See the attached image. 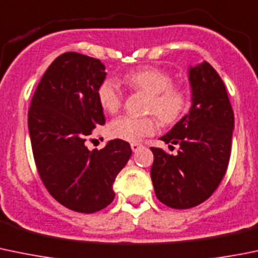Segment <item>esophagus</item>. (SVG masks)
<instances>
[{"instance_id":"34e87169","label":"esophagus","mask_w":258,"mask_h":258,"mask_svg":"<svg viewBox=\"0 0 258 258\" xmlns=\"http://www.w3.org/2000/svg\"><path fill=\"white\" fill-rule=\"evenodd\" d=\"M141 147H144V146H142L141 144H137V142H132L131 144V149L134 152H137L140 149H141Z\"/></svg>"}]
</instances>
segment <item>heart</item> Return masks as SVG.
<instances>
[{
  "mask_svg": "<svg viewBox=\"0 0 258 258\" xmlns=\"http://www.w3.org/2000/svg\"><path fill=\"white\" fill-rule=\"evenodd\" d=\"M126 83L150 96L147 112L154 113L162 123H172L184 114L187 107V93L180 87L172 86L166 72L155 67H145L126 77ZM99 106L107 113H116L122 104V91L116 79L106 78L97 89ZM156 121L152 117L136 118L121 116L107 126L109 137L127 142L141 141L156 131Z\"/></svg>",
  "mask_w": 258,
  "mask_h": 258,
  "instance_id": "b5f03b06",
  "label": "heart"
}]
</instances>
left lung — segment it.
I'll return each mask as SVG.
<instances>
[{
    "label": "left lung",
    "instance_id": "obj_1",
    "mask_svg": "<svg viewBox=\"0 0 258 258\" xmlns=\"http://www.w3.org/2000/svg\"><path fill=\"white\" fill-rule=\"evenodd\" d=\"M191 107L160 137L179 145L176 155L151 147V180L157 199L174 209L206 202L218 187L231 156L234 116L226 87L209 62L189 68Z\"/></svg>",
    "mask_w": 258,
    "mask_h": 258
}]
</instances>
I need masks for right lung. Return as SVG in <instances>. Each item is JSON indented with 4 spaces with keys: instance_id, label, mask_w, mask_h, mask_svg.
<instances>
[{
    "instance_id": "add662e5",
    "label": "right lung",
    "mask_w": 258,
    "mask_h": 258,
    "mask_svg": "<svg viewBox=\"0 0 258 258\" xmlns=\"http://www.w3.org/2000/svg\"><path fill=\"white\" fill-rule=\"evenodd\" d=\"M101 60L66 52L42 76L29 109V134L40 177L60 204L94 213L114 199L113 182L132 150L111 140L102 150L86 146L87 137L104 124L97 89L106 79Z\"/></svg>"
}]
</instances>
